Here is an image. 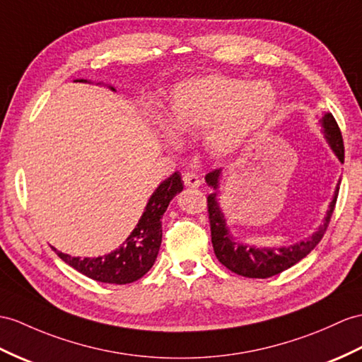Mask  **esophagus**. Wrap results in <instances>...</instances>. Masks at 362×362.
I'll list each match as a JSON object with an SVG mask.
<instances>
[{"label": "esophagus", "instance_id": "esophagus-1", "mask_svg": "<svg viewBox=\"0 0 362 362\" xmlns=\"http://www.w3.org/2000/svg\"><path fill=\"white\" fill-rule=\"evenodd\" d=\"M182 181L189 187H199L201 186V178H199V175H197L195 172H186V173H184L182 175Z\"/></svg>", "mask_w": 362, "mask_h": 362}]
</instances>
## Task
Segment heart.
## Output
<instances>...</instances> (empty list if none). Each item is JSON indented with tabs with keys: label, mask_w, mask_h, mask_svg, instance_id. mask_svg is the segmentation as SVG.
<instances>
[{
	"label": "heart",
	"mask_w": 362,
	"mask_h": 362,
	"mask_svg": "<svg viewBox=\"0 0 362 362\" xmlns=\"http://www.w3.org/2000/svg\"><path fill=\"white\" fill-rule=\"evenodd\" d=\"M278 95L266 81H244L227 75L189 78L173 89L164 121H155L167 143L202 130L209 152L227 156L240 151L269 119Z\"/></svg>",
	"instance_id": "obj_1"
}]
</instances>
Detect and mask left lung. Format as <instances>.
I'll use <instances>...</instances> for the list:
<instances>
[{
  "mask_svg": "<svg viewBox=\"0 0 362 362\" xmlns=\"http://www.w3.org/2000/svg\"><path fill=\"white\" fill-rule=\"evenodd\" d=\"M322 127V135L330 146L332 152L337 155L338 160L344 163V144L341 130L334 121L330 112H325L320 119ZM219 178H221V170H214L206 175V182L215 192L207 197V207H209V219H210V232H211V244L218 261L224 266L235 272L236 275L245 278H270L273 275L284 272L295 266L296 262L305 258L310 253L321 238L324 236L327 226L330 223V216L333 214L334 204H337L338 192L341 178L338 180L337 189L332 197L327 211H325L324 221L320 224L316 230L305 238L303 241H298L292 245H283V247H259V245L247 244L238 241L230 233V228L227 226V219L224 211L219 206L218 201V189H219Z\"/></svg>",
  "mask_w": 362,
  "mask_h": 362,
  "instance_id": "8db88e82",
  "label": "left lung"
}]
</instances>
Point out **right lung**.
<instances>
[{
  "instance_id": "1",
  "label": "right lung",
  "mask_w": 362,
  "mask_h": 362,
  "mask_svg": "<svg viewBox=\"0 0 362 362\" xmlns=\"http://www.w3.org/2000/svg\"><path fill=\"white\" fill-rule=\"evenodd\" d=\"M75 83H90L87 79H75ZM115 92V87L109 86ZM182 190V180L178 172L163 181L148 198L136 227L117 250L98 258L70 257L52 247L58 257L87 278L105 284H129L143 278L152 269L161 247V218L169 202Z\"/></svg>"
}]
</instances>
